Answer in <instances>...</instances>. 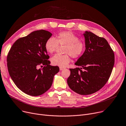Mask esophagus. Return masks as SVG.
Instances as JSON below:
<instances>
[{
    "instance_id": "obj_1",
    "label": "esophagus",
    "mask_w": 126,
    "mask_h": 126,
    "mask_svg": "<svg viewBox=\"0 0 126 126\" xmlns=\"http://www.w3.org/2000/svg\"><path fill=\"white\" fill-rule=\"evenodd\" d=\"M59 69H60V70H62L64 69L65 68L62 67H59Z\"/></svg>"
}]
</instances>
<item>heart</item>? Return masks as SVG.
I'll use <instances>...</instances> for the list:
<instances>
[{
	"mask_svg": "<svg viewBox=\"0 0 126 126\" xmlns=\"http://www.w3.org/2000/svg\"><path fill=\"white\" fill-rule=\"evenodd\" d=\"M58 45H65L64 52L65 55H56L51 59L52 65L60 67H65L70 62V56L74 58L81 57L85 49V42L70 31H63L59 32L55 39L49 38L45 43V48L50 54L55 52Z\"/></svg>",
	"mask_w": 126,
	"mask_h": 126,
	"instance_id": "1",
	"label": "heart"
}]
</instances>
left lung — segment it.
<instances>
[{"instance_id": "left-lung-1", "label": "left lung", "mask_w": 126, "mask_h": 126, "mask_svg": "<svg viewBox=\"0 0 126 126\" xmlns=\"http://www.w3.org/2000/svg\"><path fill=\"white\" fill-rule=\"evenodd\" d=\"M83 35L85 50L75 63L81 68L69 69L70 75L67 82L76 93L89 95L101 89L107 82L114 64V54L105 38L88 31Z\"/></svg>"}]
</instances>
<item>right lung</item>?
<instances>
[{"instance_id":"add662e5","label":"right lung","mask_w":126,"mask_h":126,"mask_svg":"<svg viewBox=\"0 0 126 126\" xmlns=\"http://www.w3.org/2000/svg\"><path fill=\"white\" fill-rule=\"evenodd\" d=\"M52 36L47 31L32 32L13 44L7 57L10 76L16 86L32 96L40 95L51 87L58 66L50 65L45 43ZM44 65L41 69L40 65Z\"/></svg>"}]
</instances>
